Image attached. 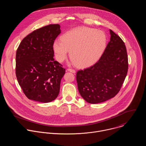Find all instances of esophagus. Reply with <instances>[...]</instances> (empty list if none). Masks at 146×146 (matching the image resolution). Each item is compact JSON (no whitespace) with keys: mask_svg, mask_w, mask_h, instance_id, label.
<instances>
[{"mask_svg":"<svg viewBox=\"0 0 146 146\" xmlns=\"http://www.w3.org/2000/svg\"><path fill=\"white\" fill-rule=\"evenodd\" d=\"M67 71L70 72H72V73H76V71H75L74 70H73V69H67Z\"/></svg>","mask_w":146,"mask_h":146,"instance_id":"esophagus-1","label":"esophagus"}]
</instances>
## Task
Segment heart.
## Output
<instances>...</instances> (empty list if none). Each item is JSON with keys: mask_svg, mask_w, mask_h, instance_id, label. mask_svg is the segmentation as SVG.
<instances>
[{"mask_svg": "<svg viewBox=\"0 0 146 146\" xmlns=\"http://www.w3.org/2000/svg\"><path fill=\"white\" fill-rule=\"evenodd\" d=\"M107 44L105 32L88 27H81L68 31L55 40L52 50L56 60L61 63L68 52L73 64L78 68L93 65L99 59Z\"/></svg>", "mask_w": 146, "mask_h": 146, "instance_id": "obj_1", "label": "heart"}]
</instances>
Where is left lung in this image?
<instances>
[{
  "label": "left lung",
  "instance_id": "left-lung-1",
  "mask_svg": "<svg viewBox=\"0 0 146 146\" xmlns=\"http://www.w3.org/2000/svg\"><path fill=\"white\" fill-rule=\"evenodd\" d=\"M110 40L102 56L93 66L77 72L80 94L86 102L96 104L114 98L119 91L128 69L125 45L110 30Z\"/></svg>",
  "mask_w": 146,
  "mask_h": 146
}]
</instances>
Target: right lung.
I'll use <instances>...</instances> for the list:
<instances>
[{"instance_id": "obj_1", "label": "right lung", "mask_w": 146, "mask_h": 146, "mask_svg": "<svg viewBox=\"0 0 146 146\" xmlns=\"http://www.w3.org/2000/svg\"><path fill=\"white\" fill-rule=\"evenodd\" d=\"M60 28L51 24L34 31L23 38L17 50L16 77L29 99L48 103L59 93L65 69L54 60L52 44Z\"/></svg>"}]
</instances>
